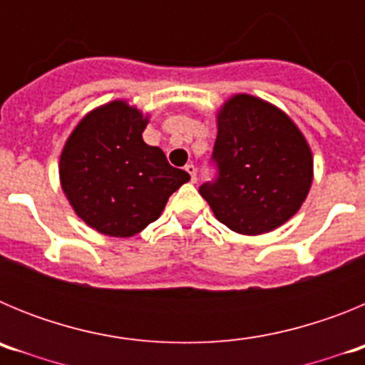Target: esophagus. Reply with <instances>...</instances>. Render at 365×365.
Listing matches in <instances>:
<instances>
[{
    "instance_id": "1",
    "label": "esophagus",
    "mask_w": 365,
    "mask_h": 365,
    "mask_svg": "<svg viewBox=\"0 0 365 365\" xmlns=\"http://www.w3.org/2000/svg\"><path fill=\"white\" fill-rule=\"evenodd\" d=\"M185 170L188 172L190 180H192V182H195V180H197V168L193 166V164H186Z\"/></svg>"
}]
</instances>
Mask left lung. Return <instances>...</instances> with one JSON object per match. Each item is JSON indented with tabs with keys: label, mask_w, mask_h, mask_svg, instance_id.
<instances>
[{
	"label": "left lung",
	"mask_w": 365,
	"mask_h": 365,
	"mask_svg": "<svg viewBox=\"0 0 365 365\" xmlns=\"http://www.w3.org/2000/svg\"><path fill=\"white\" fill-rule=\"evenodd\" d=\"M212 160L217 177L199 193L230 230L257 235L299 210L312 182V153L302 131L265 100L235 95L217 115Z\"/></svg>",
	"instance_id": "obj_1"
}]
</instances>
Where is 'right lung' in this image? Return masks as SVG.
<instances>
[{"label": "right lung", "mask_w": 365, "mask_h": 365, "mask_svg": "<svg viewBox=\"0 0 365 365\" xmlns=\"http://www.w3.org/2000/svg\"><path fill=\"white\" fill-rule=\"evenodd\" d=\"M148 118L124 100L80 120L60 157V182L73 210L96 232L130 237L157 221L168 199L190 179L148 146Z\"/></svg>", "instance_id": "add662e5"}]
</instances>
